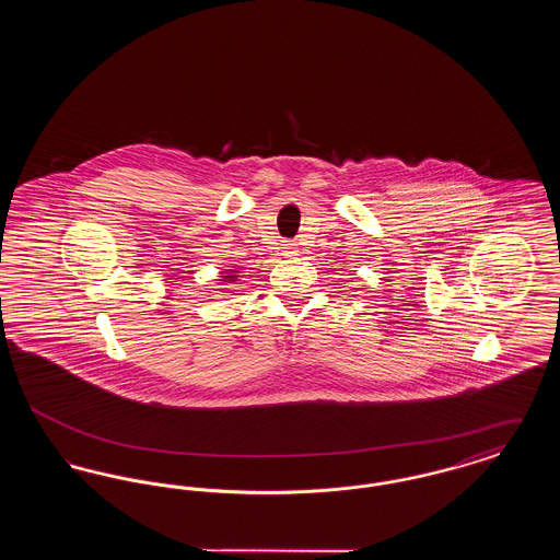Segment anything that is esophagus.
<instances>
[{
	"label": "esophagus",
	"mask_w": 560,
	"mask_h": 560,
	"mask_svg": "<svg viewBox=\"0 0 560 560\" xmlns=\"http://www.w3.org/2000/svg\"><path fill=\"white\" fill-rule=\"evenodd\" d=\"M283 252H285V254H295V247H293V243L285 241V243H283Z\"/></svg>",
	"instance_id": "obj_1"
}]
</instances>
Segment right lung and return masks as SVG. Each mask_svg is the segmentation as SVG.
<instances>
[{"label": "right lung", "mask_w": 560, "mask_h": 560, "mask_svg": "<svg viewBox=\"0 0 560 560\" xmlns=\"http://www.w3.org/2000/svg\"><path fill=\"white\" fill-rule=\"evenodd\" d=\"M229 279H231V281H233V277H231V275H229Z\"/></svg>", "instance_id": "1"}]
</instances>
